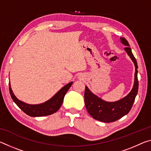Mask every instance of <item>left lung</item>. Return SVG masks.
<instances>
[{"mask_svg":"<svg viewBox=\"0 0 151 151\" xmlns=\"http://www.w3.org/2000/svg\"><path fill=\"white\" fill-rule=\"evenodd\" d=\"M121 40L122 44L127 46L124 50L132 59L135 66L134 82L131 91L121 100L115 102H106L94 94L87 86H85V103L86 110L93 119L104 122L116 121L129 113L133 105L139 89L138 66L136 58L132 54L127 40L123 37H121Z\"/></svg>","mask_w":151,"mask_h":151,"instance_id":"1","label":"left lung"}]
</instances>
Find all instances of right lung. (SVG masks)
<instances>
[{"label": "right lung", "mask_w": 151, "mask_h": 151, "mask_svg": "<svg viewBox=\"0 0 151 151\" xmlns=\"http://www.w3.org/2000/svg\"><path fill=\"white\" fill-rule=\"evenodd\" d=\"M73 83V82H70L66 85L49 100L39 104H29L19 100L12 92L10 83L9 91L12 100L24 113L33 117L47 116L55 113L60 109L63 103L64 97Z\"/></svg>", "instance_id": "right-lung-1"}]
</instances>
